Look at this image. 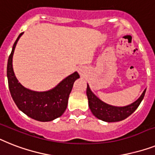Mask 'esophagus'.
Here are the masks:
<instances>
[{"label": "esophagus", "mask_w": 155, "mask_h": 155, "mask_svg": "<svg viewBox=\"0 0 155 155\" xmlns=\"http://www.w3.org/2000/svg\"><path fill=\"white\" fill-rule=\"evenodd\" d=\"M79 73H80V75H83V73H84V69L79 68Z\"/></svg>", "instance_id": "esophagus-1"}]
</instances>
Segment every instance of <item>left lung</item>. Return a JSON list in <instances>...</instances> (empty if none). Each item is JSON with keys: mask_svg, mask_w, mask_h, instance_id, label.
<instances>
[{"mask_svg": "<svg viewBox=\"0 0 155 155\" xmlns=\"http://www.w3.org/2000/svg\"><path fill=\"white\" fill-rule=\"evenodd\" d=\"M146 90L141 95L140 97L133 104L125 107L111 106L104 103L99 99L94 93L91 91L90 87L87 84V96L88 99V105L91 111L100 120L112 123V122L122 121L130 116L134 110H136L141 102L144 98Z\"/></svg>", "mask_w": 155, "mask_h": 155, "instance_id": "8db88e82", "label": "left lung"}]
</instances>
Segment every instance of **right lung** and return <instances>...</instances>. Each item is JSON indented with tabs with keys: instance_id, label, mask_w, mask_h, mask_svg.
<instances>
[{
	"instance_id": "obj_1",
	"label": "right lung",
	"mask_w": 155,
	"mask_h": 155,
	"mask_svg": "<svg viewBox=\"0 0 155 155\" xmlns=\"http://www.w3.org/2000/svg\"><path fill=\"white\" fill-rule=\"evenodd\" d=\"M15 41L7 64V77L10 94L17 107L32 119L41 122L52 121L64 114L68 106V97L75 80L80 78L77 71L68 75L54 88L46 91H35L21 85L12 68V56L17 41Z\"/></svg>"
}]
</instances>
